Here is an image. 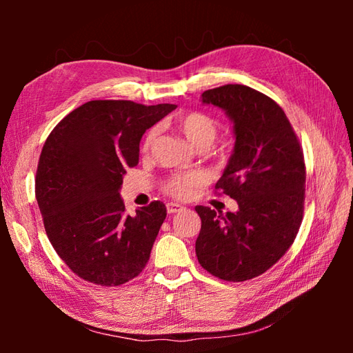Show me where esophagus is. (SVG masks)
I'll return each instance as SVG.
<instances>
[{
	"label": "esophagus",
	"mask_w": 353,
	"mask_h": 353,
	"mask_svg": "<svg viewBox=\"0 0 353 353\" xmlns=\"http://www.w3.org/2000/svg\"><path fill=\"white\" fill-rule=\"evenodd\" d=\"M183 211V206L179 205V203H167V212L168 214H176V212H181Z\"/></svg>",
	"instance_id": "1"
}]
</instances>
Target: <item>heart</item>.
Wrapping results in <instances>:
<instances>
[{
  "label": "heart",
  "instance_id": "1",
  "mask_svg": "<svg viewBox=\"0 0 353 353\" xmlns=\"http://www.w3.org/2000/svg\"><path fill=\"white\" fill-rule=\"evenodd\" d=\"M170 124L174 127L177 132H181L191 145L199 150H205L211 145L214 139L216 138V133H219V123H216L211 115L199 110L179 112V114H176L170 119ZM154 129L145 133L141 145L142 152H148L154 141ZM200 183L201 177L191 172V174L171 177L170 181L165 182L163 191L172 197L185 199L188 197L192 190L197 188Z\"/></svg>",
  "mask_w": 353,
  "mask_h": 353
}]
</instances>
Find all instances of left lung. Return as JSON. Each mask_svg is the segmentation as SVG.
Masks as SVG:
<instances>
[{"label":"left lung","mask_w":353,"mask_h":353,"mask_svg":"<svg viewBox=\"0 0 353 353\" xmlns=\"http://www.w3.org/2000/svg\"><path fill=\"white\" fill-rule=\"evenodd\" d=\"M201 101L226 110L235 148L215 191L236 200L238 211L196 206L201 229L196 254L206 272L228 282L265 273L294 243L303 220V150L274 100L244 85L208 89Z\"/></svg>","instance_id":"1"}]
</instances>
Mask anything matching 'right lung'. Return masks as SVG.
Segmentation results:
<instances>
[{"mask_svg": "<svg viewBox=\"0 0 353 353\" xmlns=\"http://www.w3.org/2000/svg\"><path fill=\"white\" fill-rule=\"evenodd\" d=\"M176 104L94 100L66 115L48 134L34 192L45 232L81 279L118 287L137 277L167 216L159 200L127 215L119 196L127 168L139 162V142Z\"/></svg>", "mask_w": 353, "mask_h": 353, "instance_id": "1", "label": "right lung"}]
</instances>
